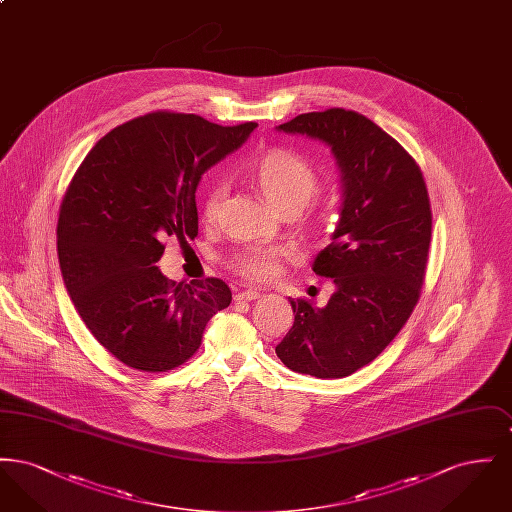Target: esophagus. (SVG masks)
I'll list each match as a JSON object with an SVG mask.
<instances>
[{
  "mask_svg": "<svg viewBox=\"0 0 512 512\" xmlns=\"http://www.w3.org/2000/svg\"><path fill=\"white\" fill-rule=\"evenodd\" d=\"M261 297V292L257 290H245V292H238L234 295V301H255Z\"/></svg>",
  "mask_w": 512,
  "mask_h": 512,
  "instance_id": "34e87169",
  "label": "esophagus"
}]
</instances>
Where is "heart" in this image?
<instances>
[{"label":"heart","mask_w":512,"mask_h":512,"mask_svg":"<svg viewBox=\"0 0 512 512\" xmlns=\"http://www.w3.org/2000/svg\"><path fill=\"white\" fill-rule=\"evenodd\" d=\"M245 176L268 205L280 215H299L318 194V176L307 159L290 149H270L245 165ZM224 184H213L203 197V217L215 220ZM280 251L268 245H255L236 257L234 267L251 280H263L272 274Z\"/></svg>","instance_id":"heart-1"}]
</instances>
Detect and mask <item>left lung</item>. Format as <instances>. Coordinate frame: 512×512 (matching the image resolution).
<instances>
[{
  "mask_svg": "<svg viewBox=\"0 0 512 512\" xmlns=\"http://www.w3.org/2000/svg\"><path fill=\"white\" fill-rule=\"evenodd\" d=\"M332 149L341 176L340 219L313 270L336 290L324 307L292 303L293 326L276 355L293 372L345 378L399 334L424 282L432 211L413 157L355 111L303 113L276 126Z\"/></svg>",
  "mask_w": 512,
  "mask_h": 512,
  "instance_id": "left-lung-1",
  "label": "left lung"
}]
</instances>
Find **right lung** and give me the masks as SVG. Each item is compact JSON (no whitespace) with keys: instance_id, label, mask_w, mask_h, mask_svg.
<instances>
[{"instance_id":"add662e5","label":"right lung","mask_w":512,"mask_h":512,"mask_svg":"<svg viewBox=\"0 0 512 512\" xmlns=\"http://www.w3.org/2000/svg\"><path fill=\"white\" fill-rule=\"evenodd\" d=\"M255 128L149 113L103 136L74 174L57 222L59 267L76 313L124 365L186 363L209 318L230 305L219 278L176 284L157 263L167 238L197 236L201 176Z\"/></svg>"}]
</instances>
